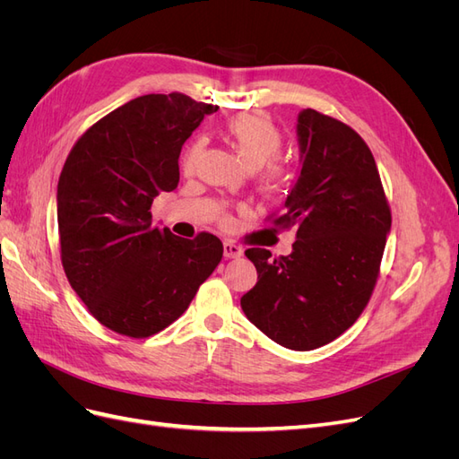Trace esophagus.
<instances>
[{
	"label": "esophagus",
	"mask_w": 459,
	"mask_h": 459,
	"mask_svg": "<svg viewBox=\"0 0 459 459\" xmlns=\"http://www.w3.org/2000/svg\"><path fill=\"white\" fill-rule=\"evenodd\" d=\"M243 255V248L231 241H224V256L226 258H239Z\"/></svg>",
	"instance_id": "1"
}]
</instances>
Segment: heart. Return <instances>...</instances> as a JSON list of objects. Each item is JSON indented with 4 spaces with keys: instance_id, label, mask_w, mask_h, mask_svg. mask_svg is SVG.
<instances>
[{
    "instance_id": "heart-1",
    "label": "heart",
    "mask_w": 459,
    "mask_h": 459,
    "mask_svg": "<svg viewBox=\"0 0 459 459\" xmlns=\"http://www.w3.org/2000/svg\"><path fill=\"white\" fill-rule=\"evenodd\" d=\"M226 134L233 149L251 170L262 169V186L277 191L289 184L290 169L289 164L277 159L283 147V134L275 126V122L264 113H243L228 122ZM203 149V140L191 142L182 159V169L191 172Z\"/></svg>"
}]
</instances>
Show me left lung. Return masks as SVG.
I'll return each instance as SVG.
<instances>
[{"label":"left lung","mask_w":459,"mask_h":459,"mask_svg":"<svg viewBox=\"0 0 459 459\" xmlns=\"http://www.w3.org/2000/svg\"><path fill=\"white\" fill-rule=\"evenodd\" d=\"M300 174L275 228H295L289 256L247 248L258 281L241 297L251 322L290 351H314L368 307L391 231V208L369 147L344 122L304 108L297 124Z\"/></svg>","instance_id":"obj_1"}]
</instances>
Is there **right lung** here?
<instances>
[{"instance_id":"1","label":"right lung","mask_w":459,"mask_h":459,"mask_svg":"<svg viewBox=\"0 0 459 459\" xmlns=\"http://www.w3.org/2000/svg\"><path fill=\"white\" fill-rule=\"evenodd\" d=\"M218 107L149 93L115 108L68 152L57 186L66 280L101 325L145 339L182 316L224 255L212 233L184 239L151 224L179 182L182 145Z\"/></svg>"}]
</instances>
